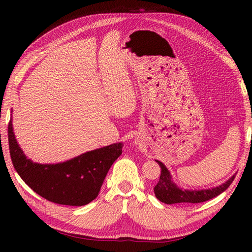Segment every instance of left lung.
<instances>
[{
  "mask_svg": "<svg viewBox=\"0 0 252 252\" xmlns=\"http://www.w3.org/2000/svg\"><path fill=\"white\" fill-rule=\"evenodd\" d=\"M156 161L161 168V174H160L157 185L154 187V192L157 199L167 203V205H173V203H198L212 199V198L217 197L227 189V187L232 184V182L235 179L234 174L223 184L212 187V189H185L175 183L170 171L161 161H159V160H156Z\"/></svg>",
  "mask_w": 252,
  "mask_h": 252,
  "instance_id": "8db88e82",
  "label": "left lung"
}]
</instances>
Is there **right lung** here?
Returning a JSON list of instances; mask_svg holds the SVG:
<instances>
[{
	"label": "right lung",
	"mask_w": 252,
	"mask_h": 252,
	"mask_svg": "<svg viewBox=\"0 0 252 252\" xmlns=\"http://www.w3.org/2000/svg\"><path fill=\"white\" fill-rule=\"evenodd\" d=\"M9 153L15 170L32 190L49 201L65 206L88 205L98 196L107 173L122 154L115 143L58 163H36L27 158L8 123Z\"/></svg>",
	"instance_id": "right-lung-1"
}]
</instances>
